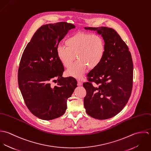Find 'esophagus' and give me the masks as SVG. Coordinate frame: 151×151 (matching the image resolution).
<instances>
[{
	"instance_id": "obj_1",
	"label": "esophagus",
	"mask_w": 151,
	"mask_h": 151,
	"mask_svg": "<svg viewBox=\"0 0 151 151\" xmlns=\"http://www.w3.org/2000/svg\"><path fill=\"white\" fill-rule=\"evenodd\" d=\"M77 81H78V86H81V85H82V81H81V80H77Z\"/></svg>"
}]
</instances>
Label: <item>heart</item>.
<instances>
[{
    "label": "heart",
    "instance_id": "obj_1",
    "mask_svg": "<svg viewBox=\"0 0 151 151\" xmlns=\"http://www.w3.org/2000/svg\"><path fill=\"white\" fill-rule=\"evenodd\" d=\"M67 46L59 45L56 49L57 56L65 67H68L75 58L78 59L67 70V74L80 78L88 67L93 69L102 61L105 53V43L103 38L97 34L77 32L65 41Z\"/></svg>",
    "mask_w": 151,
    "mask_h": 151
}]
</instances>
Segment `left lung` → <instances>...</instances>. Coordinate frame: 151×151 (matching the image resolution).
I'll list each match as a JSON object with an SVG mask.
<instances>
[{"label":"left lung","mask_w":151,"mask_h":151,"mask_svg":"<svg viewBox=\"0 0 151 151\" xmlns=\"http://www.w3.org/2000/svg\"><path fill=\"white\" fill-rule=\"evenodd\" d=\"M84 28L101 35L105 43L102 61L88 74V82L83 83L86 91L84 108L93 118L108 119L124 108L131 95L133 79L131 53L114 29L106 27Z\"/></svg>","instance_id":"1"}]
</instances>
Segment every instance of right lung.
<instances>
[{
  "label": "right lung",
  "mask_w": 151,
  "mask_h": 151,
  "mask_svg": "<svg viewBox=\"0 0 151 151\" xmlns=\"http://www.w3.org/2000/svg\"><path fill=\"white\" fill-rule=\"evenodd\" d=\"M76 26L66 22L41 27L27 44L22 55L18 71V83L29 111L37 117L50 120L62 116L67 99L77 86V80L63 77L64 66L56 49L68 31ZM52 81L57 86H51Z\"/></svg>",
  "instance_id": "add662e5"
}]
</instances>
